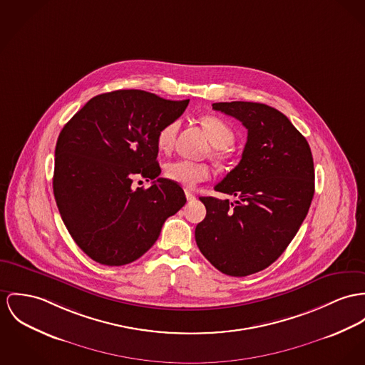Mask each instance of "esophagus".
<instances>
[{"label":"esophagus","instance_id":"34e87169","mask_svg":"<svg viewBox=\"0 0 365 365\" xmlns=\"http://www.w3.org/2000/svg\"><path fill=\"white\" fill-rule=\"evenodd\" d=\"M186 198L189 200V201H193V200H196V196L192 193V192H189V190H186Z\"/></svg>","mask_w":365,"mask_h":365}]
</instances>
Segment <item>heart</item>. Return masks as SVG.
Listing matches in <instances>:
<instances>
[{
  "instance_id": "heart-1",
  "label": "heart",
  "mask_w": 365,
  "mask_h": 365,
  "mask_svg": "<svg viewBox=\"0 0 365 365\" xmlns=\"http://www.w3.org/2000/svg\"><path fill=\"white\" fill-rule=\"evenodd\" d=\"M202 128L211 141V144L217 148H226L235 140V133L232 128L225 122L224 119L207 115L201 119ZM179 120H172L164 125L157 133V145L161 151L168 153L173 147L176 139V133L179 130ZM218 158H227V153L220 151L217 153ZM165 176L169 180L182 185L185 187H193L197 183L204 182L210 178V168L205 164L193 163L187 160H176L168 163L165 167Z\"/></svg>"
}]
</instances>
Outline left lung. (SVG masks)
<instances>
[{
    "label": "left lung",
    "instance_id": "8db88e82",
    "mask_svg": "<svg viewBox=\"0 0 365 365\" xmlns=\"http://www.w3.org/2000/svg\"><path fill=\"white\" fill-rule=\"evenodd\" d=\"M212 110L247 129L240 163L215 186L235 202L200 197L205 218L196 226L202 255L222 274L247 277L275 262L296 236L314 196V161L306 138L278 110L247 101Z\"/></svg>",
    "mask_w": 365,
    "mask_h": 365
}]
</instances>
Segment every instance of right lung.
Listing matches in <instances>:
<instances>
[{"label": "right lung", "instance_id": "obj_1", "mask_svg": "<svg viewBox=\"0 0 365 365\" xmlns=\"http://www.w3.org/2000/svg\"><path fill=\"white\" fill-rule=\"evenodd\" d=\"M187 104L143 90H115L93 97L61 130L54 197L68 232L91 259L110 267L133 262L186 204L178 183L158 178L157 133ZM136 174L153 185L133 190Z\"/></svg>", "mask_w": 365, "mask_h": 365}]
</instances>
